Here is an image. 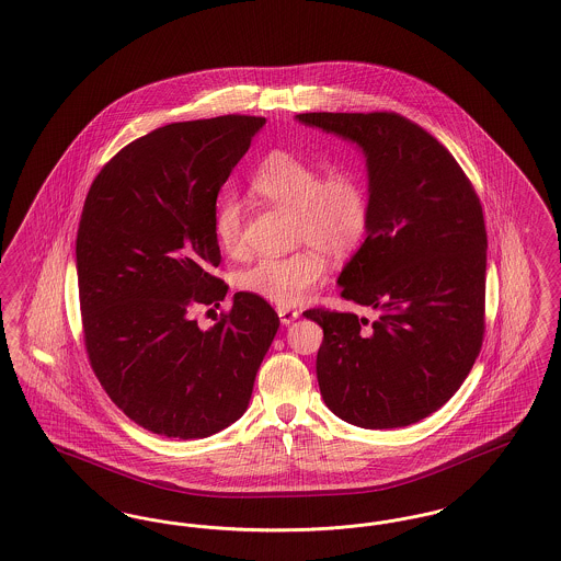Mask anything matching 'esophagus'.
I'll return each mask as SVG.
<instances>
[{
	"label": "esophagus",
	"instance_id": "1",
	"mask_svg": "<svg viewBox=\"0 0 561 561\" xmlns=\"http://www.w3.org/2000/svg\"><path fill=\"white\" fill-rule=\"evenodd\" d=\"M277 316H279V320L284 325H288V323H293L300 313L296 311V309H290V307H277Z\"/></svg>",
	"mask_w": 561,
	"mask_h": 561
}]
</instances>
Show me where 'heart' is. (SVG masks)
Instances as JSON below:
<instances>
[{
  "mask_svg": "<svg viewBox=\"0 0 561 561\" xmlns=\"http://www.w3.org/2000/svg\"><path fill=\"white\" fill-rule=\"evenodd\" d=\"M250 188L271 206L293 210V243L309 245L286 256H263L236 275L240 290L273 305H298L325 279V261L318 250L345 259L368 236L373 199L353 163L321 168L293 151L273 149L250 174ZM214 233L227 254H240L243 210L238 197L218 199Z\"/></svg>",
  "mask_w": 561,
  "mask_h": 561,
  "instance_id": "obj_1",
  "label": "heart"
}]
</instances>
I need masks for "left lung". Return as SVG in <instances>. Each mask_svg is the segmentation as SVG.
I'll list each match as a JSON object with an SVG mask.
<instances>
[{"label": "left lung", "mask_w": 561, "mask_h": 561, "mask_svg": "<svg viewBox=\"0 0 561 561\" xmlns=\"http://www.w3.org/2000/svg\"><path fill=\"white\" fill-rule=\"evenodd\" d=\"M355 140L370 172L368 238L343 268L341 296L378 320L325 307L318 321V382L325 405L351 425L419 423L453 398L485 332V248L480 197L453 153L393 111L300 113Z\"/></svg>", "instance_id": "1"}]
</instances>
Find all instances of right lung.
Returning <instances> with one entry per match:
<instances>
[{
  "mask_svg": "<svg viewBox=\"0 0 561 561\" xmlns=\"http://www.w3.org/2000/svg\"><path fill=\"white\" fill-rule=\"evenodd\" d=\"M265 117L168 124L103 165L76 241L88 362L111 401L151 433L202 439L248 408L279 318L267 300L233 296L202 330L193 311L218 307V191Z\"/></svg>",
  "mask_w": 561,
  "mask_h": 561,
  "instance_id": "1",
  "label": "right lung"
}]
</instances>
